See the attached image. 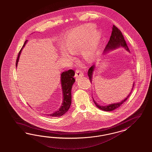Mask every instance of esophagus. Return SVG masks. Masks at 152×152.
Masks as SVG:
<instances>
[{
	"label": "esophagus",
	"instance_id": "34e87169",
	"mask_svg": "<svg viewBox=\"0 0 152 152\" xmlns=\"http://www.w3.org/2000/svg\"><path fill=\"white\" fill-rule=\"evenodd\" d=\"M83 76V71H81L80 69H76V74H75V77L76 78L81 77Z\"/></svg>",
	"mask_w": 152,
	"mask_h": 152
}]
</instances>
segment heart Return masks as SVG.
<instances>
[{"label": "heart", "mask_w": 152, "mask_h": 152, "mask_svg": "<svg viewBox=\"0 0 152 152\" xmlns=\"http://www.w3.org/2000/svg\"><path fill=\"white\" fill-rule=\"evenodd\" d=\"M102 34L96 29L92 24L80 26L69 31L64 36V45L60 47L61 55L74 60L73 52L83 47L84 56L88 59L95 58L98 54L101 42Z\"/></svg>", "instance_id": "1"}]
</instances>
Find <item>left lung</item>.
Segmentation results:
<instances>
[{"instance_id": "8db88e82", "label": "left lung", "mask_w": 152, "mask_h": 152, "mask_svg": "<svg viewBox=\"0 0 152 152\" xmlns=\"http://www.w3.org/2000/svg\"><path fill=\"white\" fill-rule=\"evenodd\" d=\"M120 47L124 48L125 50H126V51L130 53L129 48L126 45V43L124 39V36L122 34V33L121 32V31L118 28L116 27L115 26H113V27L112 28V32H111V35L110 38V40L108 42V43L107 44L105 48L104 49L102 55H105L108 52L116 50V49L119 48ZM95 68V65L94 64L89 69L88 72V77L90 80V82L91 83H92V75H93V72H94ZM134 86V83L133 84L132 90L129 93V95L126 97L124 100H123L122 101L119 102L113 103V104H110L108 105H101L98 104L96 101L94 99V98H92L93 101L94 102L97 107L101 110L105 111H111L114 110L121 106L125 101L128 99V98L130 96L132 91L133 89Z\"/></svg>"}]
</instances>
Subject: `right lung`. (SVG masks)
I'll return each instance as SVG.
<instances>
[{"label": "right lung", "instance_id": "right-lung-1", "mask_svg": "<svg viewBox=\"0 0 152 152\" xmlns=\"http://www.w3.org/2000/svg\"><path fill=\"white\" fill-rule=\"evenodd\" d=\"M28 40L26 41L23 47L19 52L18 58L16 62V67H17V65L19 62V59L20 55L22 51L23 48L27 44ZM75 76V71L72 69H69L68 71H65L61 74V84L62 87V95H63V100L61 105L60 106L58 110L56 111L55 112L52 113L51 114H47L50 115L52 117H60L64 114L70 107L71 105V90L72 88V85L75 82V80L74 77ZM46 115V114H45Z\"/></svg>", "mask_w": 152, "mask_h": 152}]
</instances>
